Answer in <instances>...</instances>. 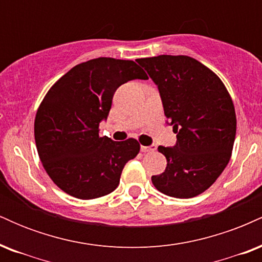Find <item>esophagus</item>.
<instances>
[{"instance_id":"obj_1","label":"esophagus","mask_w":262,"mask_h":262,"mask_svg":"<svg viewBox=\"0 0 262 262\" xmlns=\"http://www.w3.org/2000/svg\"><path fill=\"white\" fill-rule=\"evenodd\" d=\"M140 150L143 152H154L156 150V146L155 145H150V146H144L141 145L140 146Z\"/></svg>"}]
</instances>
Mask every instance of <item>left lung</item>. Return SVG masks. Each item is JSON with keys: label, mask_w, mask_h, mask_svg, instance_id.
<instances>
[{"label": "left lung", "mask_w": 262, "mask_h": 262, "mask_svg": "<svg viewBox=\"0 0 262 262\" xmlns=\"http://www.w3.org/2000/svg\"><path fill=\"white\" fill-rule=\"evenodd\" d=\"M158 85L165 117L177 134L173 148L159 146L166 169L151 176L158 191L175 198L203 193L221 176L236 133L234 103L222 80L186 55L137 59Z\"/></svg>", "instance_id": "8db88e82"}]
</instances>
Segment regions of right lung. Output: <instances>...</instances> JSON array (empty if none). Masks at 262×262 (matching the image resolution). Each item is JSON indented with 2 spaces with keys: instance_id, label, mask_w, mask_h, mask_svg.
Wrapping results in <instances>:
<instances>
[{
  "instance_id": "right-lung-1",
  "label": "right lung",
  "mask_w": 262,
  "mask_h": 262,
  "mask_svg": "<svg viewBox=\"0 0 262 262\" xmlns=\"http://www.w3.org/2000/svg\"><path fill=\"white\" fill-rule=\"evenodd\" d=\"M134 79L148 75L133 60L97 58L74 66L47 92L35 114V145L47 173L65 193L80 200L106 196L139 154L137 139L100 137L114 92Z\"/></svg>"
}]
</instances>
